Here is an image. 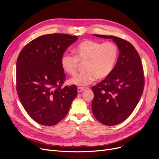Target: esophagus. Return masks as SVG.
Masks as SVG:
<instances>
[{
  "mask_svg": "<svg viewBox=\"0 0 159 159\" xmlns=\"http://www.w3.org/2000/svg\"><path fill=\"white\" fill-rule=\"evenodd\" d=\"M85 89H86V88H83V87H78V93L82 92V91H83Z\"/></svg>",
  "mask_w": 159,
  "mask_h": 159,
  "instance_id": "34e87169",
  "label": "esophagus"
}]
</instances>
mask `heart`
Masks as SVG:
<instances>
[{"mask_svg":"<svg viewBox=\"0 0 159 159\" xmlns=\"http://www.w3.org/2000/svg\"><path fill=\"white\" fill-rule=\"evenodd\" d=\"M75 56L65 53L60 59L61 68L71 75L76 73L79 62H84L83 72L70 80L71 84L85 86L97 78L104 79L111 73L119 56L117 46L113 42L86 40L73 50Z\"/></svg>","mask_w":159,"mask_h":159,"instance_id":"heart-1","label":"heart"}]
</instances>
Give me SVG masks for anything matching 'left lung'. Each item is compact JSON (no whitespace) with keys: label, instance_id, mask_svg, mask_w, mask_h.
Wrapping results in <instances>:
<instances>
[{"label":"left lung","instance_id":"8db88e82","mask_svg":"<svg viewBox=\"0 0 159 159\" xmlns=\"http://www.w3.org/2000/svg\"><path fill=\"white\" fill-rule=\"evenodd\" d=\"M93 35L113 40L119 51L111 73L91 88L94 117L105 125H115L128 118L141 99L145 82L143 65L131 43L114 36Z\"/></svg>","mask_w":159,"mask_h":159}]
</instances>
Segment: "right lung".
Listing matches in <instances>:
<instances>
[{
    "label": "right lung",
    "instance_id": "add662e5",
    "mask_svg": "<svg viewBox=\"0 0 159 159\" xmlns=\"http://www.w3.org/2000/svg\"><path fill=\"white\" fill-rule=\"evenodd\" d=\"M78 39L66 34H51L32 40L16 61V90L29 116L42 125L58 123L68 113L78 94L77 86L61 88L66 75L60 59Z\"/></svg>",
    "mask_w": 159,
    "mask_h": 159
}]
</instances>
